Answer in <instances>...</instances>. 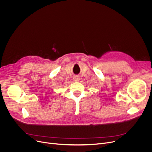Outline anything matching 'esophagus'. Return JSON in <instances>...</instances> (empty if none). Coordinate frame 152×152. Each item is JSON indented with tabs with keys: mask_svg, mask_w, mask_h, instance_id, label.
Segmentation results:
<instances>
[{
	"mask_svg": "<svg viewBox=\"0 0 152 152\" xmlns=\"http://www.w3.org/2000/svg\"><path fill=\"white\" fill-rule=\"evenodd\" d=\"M80 78L79 76H75L74 77V80L75 81H78L80 80Z\"/></svg>",
	"mask_w": 152,
	"mask_h": 152,
	"instance_id": "34e87169",
	"label": "esophagus"
}]
</instances>
